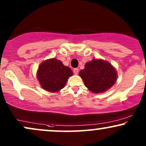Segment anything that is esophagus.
I'll return each instance as SVG.
<instances>
[{
  "instance_id": "34e87169",
  "label": "esophagus",
  "mask_w": 146,
  "mask_h": 146,
  "mask_svg": "<svg viewBox=\"0 0 146 146\" xmlns=\"http://www.w3.org/2000/svg\"><path fill=\"white\" fill-rule=\"evenodd\" d=\"M73 73H74V74L75 75H78V73H79V69L78 68H74V69H73Z\"/></svg>"
}]
</instances>
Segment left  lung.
<instances>
[{
    "mask_svg": "<svg viewBox=\"0 0 146 146\" xmlns=\"http://www.w3.org/2000/svg\"><path fill=\"white\" fill-rule=\"evenodd\" d=\"M79 75L85 86L94 93L106 91L115 84L117 79V71L109 62L102 59H93L85 64L84 68Z\"/></svg>",
    "mask_w": 146,
    "mask_h": 146,
    "instance_id": "8db88e82",
    "label": "left lung"
}]
</instances>
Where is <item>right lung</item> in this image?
<instances>
[{"instance_id":"right-lung-1","label":"right lung","mask_w":146,"mask_h":146,"mask_svg":"<svg viewBox=\"0 0 146 146\" xmlns=\"http://www.w3.org/2000/svg\"><path fill=\"white\" fill-rule=\"evenodd\" d=\"M36 75L43 89L56 93L65 86L68 78L73 75V71L60 60L50 58L39 65Z\"/></svg>"}]
</instances>
